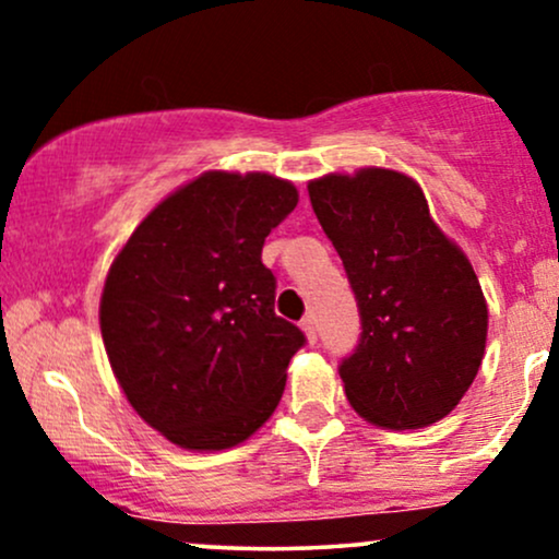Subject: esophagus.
<instances>
[{
  "mask_svg": "<svg viewBox=\"0 0 559 559\" xmlns=\"http://www.w3.org/2000/svg\"><path fill=\"white\" fill-rule=\"evenodd\" d=\"M299 329L305 331L307 342H310V344H316V342H318V325H316V318L307 316V318L301 320V323H299Z\"/></svg>",
  "mask_w": 559,
  "mask_h": 559,
  "instance_id": "1",
  "label": "esophagus"
}]
</instances>
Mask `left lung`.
Here are the masks:
<instances>
[{"mask_svg":"<svg viewBox=\"0 0 559 559\" xmlns=\"http://www.w3.org/2000/svg\"><path fill=\"white\" fill-rule=\"evenodd\" d=\"M307 191L362 316L360 344L338 368L346 400L370 426H433L484 360L489 305L471 260L407 173H329Z\"/></svg>","mask_w":559,"mask_h":559,"instance_id":"1","label":"left lung"}]
</instances>
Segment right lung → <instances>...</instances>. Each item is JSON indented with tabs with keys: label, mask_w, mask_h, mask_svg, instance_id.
<instances>
[{
	"label": "right lung",
	"mask_w": 559,
	"mask_h": 559,
	"mask_svg": "<svg viewBox=\"0 0 559 559\" xmlns=\"http://www.w3.org/2000/svg\"><path fill=\"white\" fill-rule=\"evenodd\" d=\"M299 191L273 173L207 170L152 210L107 271L99 329L146 426L189 452L247 441L278 407L305 344L273 312L265 236Z\"/></svg>",
	"instance_id": "1"
}]
</instances>
